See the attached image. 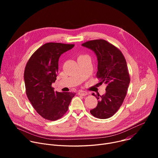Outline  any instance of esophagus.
<instances>
[{
  "instance_id": "1",
  "label": "esophagus",
  "mask_w": 158,
  "mask_h": 158,
  "mask_svg": "<svg viewBox=\"0 0 158 158\" xmlns=\"http://www.w3.org/2000/svg\"><path fill=\"white\" fill-rule=\"evenodd\" d=\"M78 94L80 95V96H85L87 95V92L84 91H82V90H81V91H79L78 92Z\"/></svg>"
}]
</instances>
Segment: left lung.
Listing matches in <instances>:
<instances>
[{
  "label": "left lung",
  "instance_id": "left-lung-1",
  "mask_svg": "<svg viewBox=\"0 0 158 158\" xmlns=\"http://www.w3.org/2000/svg\"><path fill=\"white\" fill-rule=\"evenodd\" d=\"M82 45L96 53L98 60L96 77L100 83L107 85L104 95L93 93L98 102L90 112L99 119L109 118L118 110L127 94L130 77L126 59L118 48L104 39L89 40Z\"/></svg>",
  "mask_w": 158,
  "mask_h": 158
}]
</instances>
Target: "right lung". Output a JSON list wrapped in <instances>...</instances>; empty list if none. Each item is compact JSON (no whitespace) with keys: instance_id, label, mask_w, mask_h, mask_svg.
<instances>
[{"instance_id":"add662e5","label":"right lung","mask_w":158,"mask_h":158,"mask_svg":"<svg viewBox=\"0 0 158 158\" xmlns=\"http://www.w3.org/2000/svg\"><path fill=\"white\" fill-rule=\"evenodd\" d=\"M74 44L49 42L37 49L28 60L24 71L26 93L37 113L45 119L56 121L68 110L74 93L54 91L58 61Z\"/></svg>"}]
</instances>
